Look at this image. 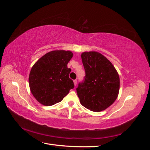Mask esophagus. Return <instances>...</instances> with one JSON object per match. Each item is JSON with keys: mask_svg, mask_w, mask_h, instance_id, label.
I'll list each match as a JSON object with an SVG mask.
<instances>
[{"mask_svg": "<svg viewBox=\"0 0 150 150\" xmlns=\"http://www.w3.org/2000/svg\"><path fill=\"white\" fill-rule=\"evenodd\" d=\"M73 82H74V85L76 86V85H77V80H74V81H73Z\"/></svg>", "mask_w": 150, "mask_h": 150, "instance_id": "1", "label": "esophagus"}]
</instances>
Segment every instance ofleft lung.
Returning a JSON list of instances; mask_svg holds the SVG:
<instances>
[{
    "label": "left lung",
    "mask_w": 150,
    "mask_h": 150,
    "mask_svg": "<svg viewBox=\"0 0 150 150\" xmlns=\"http://www.w3.org/2000/svg\"><path fill=\"white\" fill-rule=\"evenodd\" d=\"M86 75L79 84L77 95L81 104L95 112L106 110L117 99L120 79L116 69L106 57L97 52L81 54Z\"/></svg>",
    "instance_id": "obj_1"
}]
</instances>
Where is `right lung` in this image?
Wrapping results in <instances>:
<instances>
[{
    "label": "right lung",
    "instance_id": "obj_1",
    "mask_svg": "<svg viewBox=\"0 0 150 150\" xmlns=\"http://www.w3.org/2000/svg\"><path fill=\"white\" fill-rule=\"evenodd\" d=\"M73 57L70 51L55 50L45 54L35 63L29 75L31 93L44 106L58 103L74 88L67 64Z\"/></svg>",
    "mask_w": 150,
    "mask_h": 150
}]
</instances>
